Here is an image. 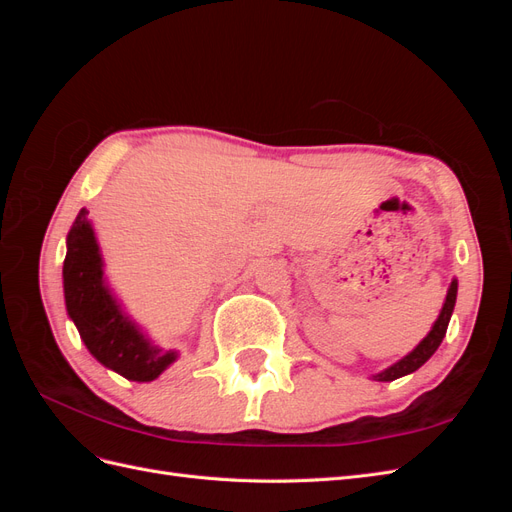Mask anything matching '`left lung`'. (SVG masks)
Returning <instances> with one entry per match:
<instances>
[{
    "label": "left lung",
    "instance_id": "1",
    "mask_svg": "<svg viewBox=\"0 0 512 512\" xmlns=\"http://www.w3.org/2000/svg\"><path fill=\"white\" fill-rule=\"evenodd\" d=\"M455 301H457V280H453L451 286H448L446 301L442 305V312H440L438 320L433 322V327H431V331L427 333V337L423 339V342L418 344L410 354H406L404 359L397 361L389 369L380 371V374H376L374 380H378V382H391V380H397L401 376H408V374H412V371H416L421 365H425L431 359V354L436 352L438 346L442 344V339H444L446 329H448V322H451V316H453Z\"/></svg>",
    "mask_w": 512,
    "mask_h": 512
}]
</instances>
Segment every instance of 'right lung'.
I'll use <instances>...</instances> for the list:
<instances>
[{"instance_id":"obj_1","label":"right lung","mask_w":512,"mask_h":512,"mask_svg":"<svg viewBox=\"0 0 512 512\" xmlns=\"http://www.w3.org/2000/svg\"><path fill=\"white\" fill-rule=\"evenodd\" d=\"M87 213V209L79 211L66 241L64 297L68 316L87 350L104 367L128 380L151 382L175 363L177 352L153 346L136 322L121 312V305L104 282L100 247Z\"/></svg>"}]
</instances>
